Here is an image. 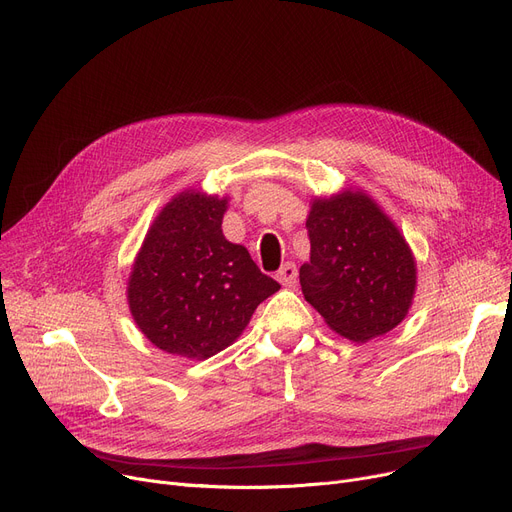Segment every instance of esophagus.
Segmentation results:
<instances>
[{
    "mask_svg": "<svg viewBox=\"0 0 512 512\" xmlns=\"http://www.w3.org/2000/svg\"><path fill=\"white\" fill-rule=\"evenodd\" d=\"M276 278H278V282H280L282 286H293V284L297 282V265L291 263V261L284 263L282 268L278 270Z\"/></svg>",
    "mask_w": 512,
    "mask_h": 512,
    "instance_id": "1",
    "label": "esophagus"
}]
</instances>
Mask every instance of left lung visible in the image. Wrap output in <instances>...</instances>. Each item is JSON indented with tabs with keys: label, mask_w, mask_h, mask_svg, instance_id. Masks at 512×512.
Here are the masks:
<instances>
[{
	"label": "left lung",
	"mask_w": 512,
	"mask_h": 512,
	"mask_svg": "<svg viewBox=\"0 0 512 512\" xmlns=\"http://www.w3.org/2000/svg\"><path fill=\"white\" fill-rule=\"evenodd\" d=\"M311 257L301 291L341 337L366 343L393 330L416 291V261L406 238L364 192L314 198L305 221Z\"/></svg>",
	"instance_id": "8db88e82"
}]
</instances>
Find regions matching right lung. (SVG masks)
Segmentation results:
<instances>
[{
    "label": "right lung",
    "mask_w": 512,
    "mask_h": 512,
    "mask_svg": "<svg viewBox=\"0 0 512 512\" xmlns=\"http://www.w3.org/2000/svg\"><path fill=\"white\" fill-rule=\"evenodd\" d=\"M228 198L188 190L150 226L131 268L127 301L159 349L207 360L232 345L280 284L261 274L242 244L226 240Z\"/></svg>",
    "instance_id": "add662e5"
}]
</instances>
